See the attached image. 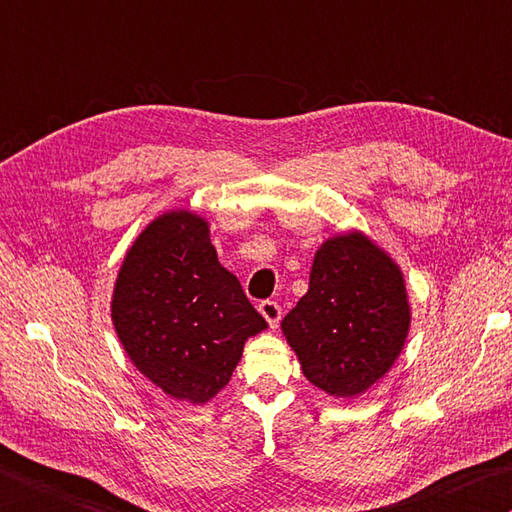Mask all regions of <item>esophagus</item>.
I'll use <instances>...</instances> for the list:
<instances>
[{
    "label": "esophagus",
    "mask_w": 512,
    "mask_h": 512,
    "mask_svg": "<svg viewBox=\"0 0 512 512\" xmlns=\"http://www.w3.org/2000/svg\"><path fill=\"white\" fill-rule=\"evenodd\" d=\"M259 313L264 315L270 328H275L279 324V319H282V306L273 302V299H266V302L259 304Z\"/></svg>",
    "instance_id": "34e87169"
}]
</instances>
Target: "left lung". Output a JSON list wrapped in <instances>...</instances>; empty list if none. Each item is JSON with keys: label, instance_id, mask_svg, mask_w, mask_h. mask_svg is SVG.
<instances>
[{"label": "left lung", "instance_id": "8db88e82", "mask_svg": "<svg viewBox=\"0 0 512 512\" xmlns=\"http://www.w3.org/2000/svg\"><path fill=\"white\" fill-rule=\"evenodd\" d=\"M408 326L404 277L362 233L322 244L308 293L282 322L304 377L335 397H355L384 377Z\"/></svg>", "mask_w": 512, "mask_h": 512}]
</instances>
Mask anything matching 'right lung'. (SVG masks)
<instances>
[{
    "label": "right lung",
    "instance_id": "add662e5",
    "mask_svg": "<svg viewBox=\"0 0 512 512\" xmlns=\"http://www.w3.org/2000/svg\"><path fill=\"white\" fill-rule=\"evenodd\" d=\"M113 324L150 382L182 402L204 404L228 384L244 342L266 319L217 262L204 219L177 210L155 219L128 250Z\"/></svg>",
    "mask_w": 512,
    "mask_h": 512
}]
</instances>
